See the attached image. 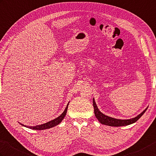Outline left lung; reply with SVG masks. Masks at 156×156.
<instances>
[{
	"label": "left lung",
	"instance_id": "left-lung-1",
	"mask_svg": "<svg viewBox=\"0 0 156 156\" xmlns=\"http://www.w3.org/2000/svg\"><path fill=\"white\" fill-rule=\"evenodd\" d=\"M93 106L94 109V114L96 118L98 119V121L101 123V124L109 126H115V127H118V126H128L129 124H132L133 123H135L136 121L141 118V116L146 112L147 110V108L146 109H145L142 113L138 115H137L136 117L129 119H115L112 117H109L108 115H104L101 112L98 108L97 105L95 102L94 98H93Z\"/></svg>",
	"mask_w": 156,
	"mask_h": 156
}]
</instances>
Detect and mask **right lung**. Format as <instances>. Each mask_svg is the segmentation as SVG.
Segmentation results:
<instances>
[{
	"mask_svg": "<svg viewBox=\"0 0 156 156\" xmlns=\"http://www.w3.org/2000/svg\"><path fill=\"white\" fill-rule=\"evenodd\" d=\"M68 104L67 105L66 108H65V110L63 112V113L62 114L60 115V116L52 119V120L48 122L45 123V124H41V125H38V126H24V125L22 124H20L22 126H24V127H27V128H28L30 129H37V130H42V129L51 128L52 127H54V126L58 125L62 121V119L64 118L65 115H66V114L67 110H68Z\"/></svg>",
	"mask_w": 156,
	"mask_h": 156,
	"instance_id": "add662e5",
	"label": "right lung"
}]
</instances>
